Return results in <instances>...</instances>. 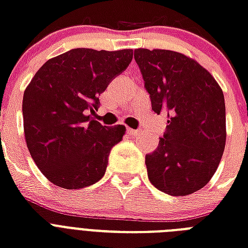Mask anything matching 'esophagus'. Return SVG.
Returning a JSON list of instances; mask_svg holds the SVG:
<instances>
[{
  "mask_svg": "<svg viewBox=\"0 0 248 248\" xmlns=\"http://www.w3.org/2000/svg\"><path fill=\"white\" fill-rule=\"evenodd\" d=\"M127 132H128V134H130V135H135L136 132H138V130H134V128L128 127L127 128Z\"/></svg>",
  "mask_w": 248,
  "mask_h": 248,
  "instance_id": "esophagus-1",
  "label": "esophagus"
}]
</instances>
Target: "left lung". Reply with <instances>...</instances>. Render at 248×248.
I'll use <instances>...</instances> for the list:
<instances>
[{
	"mask_svg": "<svg viewBox=\"0 0 248 248\" xmlns=\"http://www.w3.org/2000/svg\"><path fill=\"white\" fill-rule=\"evenodd\" d=\"M152 109L167 112L158 148L145 155L148 177L170 196H188L211 180L227 140L225 101L207 69L181 52L136 48Z\"/></svg>",
	"mask_w": 248,
	"mask_h": 248,
	"instance_id": "obj_1",
	"label": "left lung"
}]
</instances>
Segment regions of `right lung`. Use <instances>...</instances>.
I'll return each instance as SVG.
<instances>
[{
	"label": "right lung",
	"mask_w": 248,
	"mask_h": 248,
	"mask_svg": "<svg viewBox=\"0 0 248 248\" xmlns=\"http://www.w3.org/2000/svg\"><path fill=\"white\" fill-rule=\"evenodd\" d=\"M132 60L131 48H73L51 58L23 96L25 143L45 177L64 189H82L104 176L108 157L126 127L93 118L99 96Z\"/></svg>",
	"instance_id": "obj_1"
}]
</instances>
